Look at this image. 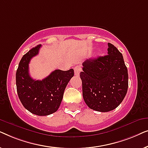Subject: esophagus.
Masks as SVG:
<instances>
[{
  "label": "esophagus",
  "instance_id": "esophagus-1",
  "mask_svg": "<svg viewBox=\"0 0 148 148\" xmlns=\"http://www.w3.org/2000/svg\"><path fill=\"white\" fill-rule=\"evenodd\" d=\"M74 71H75V75H79V73L82 71V68H81L80 66H75Z\"/></svg>",
  "mask_w": 148,
  "mask_h": 148
}]
</instances>
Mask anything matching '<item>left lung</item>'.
I'll use <instances>...</instances> for the list:
<instances>
[{"label": "left lung", "instance_id": "8db88e82", "mask_svg": "<svg viewBox=\"0 0 148 148\" xmlns=\"http://www.w3.org/2000/svg\"><path fill=\"white\" fill-rule=\"evenodd\" d=\"M108 54L82 63L83 97L89 108L109 112L122 102L128 89V71L122 54L108 43Z\"/></svg>", "mask_w": 148, "mask_h": 148}]
</instances>
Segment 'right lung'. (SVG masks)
I'll return each instance as SVG.
<instances>
[{
  "label": "right lung",
  "instance_id": "obj_1",
  "mask_svg": "<svg viewBox=\"0 0 148 148\" xmlns=\"http://www.w3.org/2000/svg\"><path fill=\"white\" fill-rule=\"evenodd\" d=\"M41 44L32 48L20 60L16 72V86L23 106L32 114L46 116L59 108L69 82L74 75L73 69L54 70L42 80L32 79L29 73V63L38 54Z\"/></svg>",
  "mask_w": 148,
  "mask_h": 148
}]
</instances>
